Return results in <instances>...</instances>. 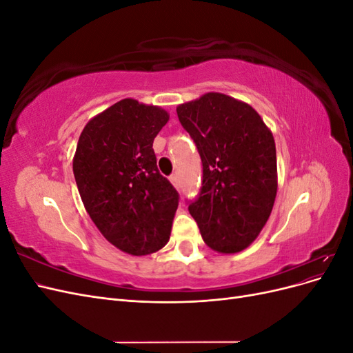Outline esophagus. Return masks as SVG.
Listing matches in <instances>:
<instances>
[{"instance_id": "esophagus-1", "label": "esophagus", "mask_w": 353, "mask_h": 353, "mask_svg": "<svg viewBox=\"0 0 353 353\" xmlns=\"http://www.w3.org/2000/svg\"><path fill=\"white\" fill-rule=\"evenodd\" d=\"M170 183H172L176 188L179 187V176H178V174H174V175H170Z\"/></svg>"}]
</instances>
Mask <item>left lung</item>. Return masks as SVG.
Wrapping results in <instances>:
<instances>
[{"instance_id": "left-lung-1", "label": "left lung", "mask_w": 353, "mask_h": 353, "mask_svg": "<svg viewBox=\"0 0 353 353\" xmlns=\"http://www.w3.org/2000/svg\"><path fill=\"white\" fill-rule=\"evenodd\" d=\"M178 119L199 150L200 193L190 215L210 249L237 253L254 241L276 196L272 132L252 105L221 92L179 104Z\"/></svg>"}]
</instances>
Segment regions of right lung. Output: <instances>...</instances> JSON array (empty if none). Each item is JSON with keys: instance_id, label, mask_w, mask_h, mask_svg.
I'll use <instances>...</instances> for the list:
<instances>
[{"instance_id": "obj_1", "label": "right lung", "mask_w": 353, "mask_h": 353, "mask_svg": "<svg viewBox=\"0 0 353 353\" xmlns=\"http://www.w3.org/2000/svg\"><path fill=\"white\" fill-rule=\"evenodd\" d=\"M169 121L166 110L132 99L114 103L85 125L73 175L95 227L134 256L168 243L178 191L159 172L153 141Z\"/></svg>"}]
</instances>
